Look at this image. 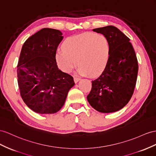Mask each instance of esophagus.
Segmentation results:
<instances>
[{
    "label": "esophagus",
    "mask_w": 156,
    "mask_h": 156,
    "mask_svg": "<svg viewBox=\"0 0 156 156\" xmlns=\"http://www.w3.org/2000/svg\"><path fill=\"white\" fill-rule=\"evenodd\" d=\"M80 80V78H74V82L76 83H78Z\"/></svg>",
    "instance_id": "esophagus-1"
}]
</instances>
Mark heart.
Segmentation results:
<instances>
[{
    "instance_id": "obj_1",
    "label": "heart",
    "mask_w": 156,
    "mask_h": 156,
    "mask_svg": "<svg viewBox=\"0 0 156 156\" xmlns=\"http://www.w3.org/2000/svg\"><path fill=\"white\" fill-rule=\"evenodd\" d=\"M62 49L57 52L55 58L59 69L66 73H69L78 62L80 75L95 77L108 64L109 44L101 34L86 32L71 37L64 43Z\"/></svg>"
}]
</instances>
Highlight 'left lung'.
<instances>
[{"instance_id":"8db88e82","label":"left lung","mask_w":156,"mask_h":156,"mask_svg":"<svg viewBox=\"0 0 156 156\" xmlns=\"http://www.w3.org/2000/svg\"><path fill=\"white\" fill-rule=\"evenodd\" d=\"M107 38L110 53L108 64L87 96V101L99 112L109 113L121 109L130 101L137 80L138 65L130 39L116 27L93 30Z\"/></svg>"}]
</instances>
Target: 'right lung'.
I'll return each instance as SVG.
<instances>
[{"mask_svg": "<svg viewBox=\"0 0 156 156\" xmlns=\"http://www.w3.org/2000/svg\"><path fill=\"white\" fill-rule=\"evenodd\" d=\"M58 30L43 28L22 46L18 65V83L27 106L39 114L57 113L75 83L56 62V52L63 39Z\"/></svg>", "mask_w": 156, "mask_h": 156, "instance_id": "1", "label": "right lung"}]
</instances>
